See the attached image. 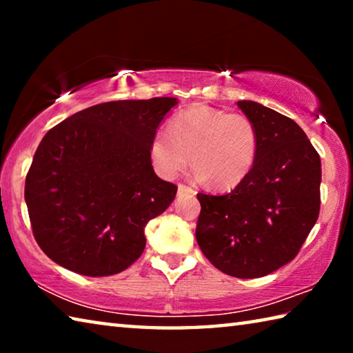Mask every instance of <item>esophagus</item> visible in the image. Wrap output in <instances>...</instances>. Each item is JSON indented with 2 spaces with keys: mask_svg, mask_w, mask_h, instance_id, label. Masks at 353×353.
I'll return each mask as SVG.
<instances>
[{
  "mask_svg": "<svg viewBox=\"0 0 353 353\" xmlns=\"http://www.w3.org/2000/svg\"><path fill=\"white\" fill-rule=\"evenodd\" d=\"M177 194H196V191L193 190V188H190V187H187V185H183V183H179L177 185Z\"/></svg>",
  "mask_w": 353,
  "mask_h": 353,
  "instance_id": "34e87169",
  "label": "esophagus"
}]
</instances>
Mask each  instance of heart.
Instances as JSON below:
<instances>
[{
	"label": "heart",
	"instance_id": "obj_1",
	"mask_svg": "<svg viewBox=\"0 0 353 353\" xmlns=\"http://www.w3.org/2000/svg\"><path fill=\"white\" fill-rule=\"evenodd\" d=\"M259 152L252 119L207 105H193L171 118L170 130H157L149 155L162 177L172 179L191 162L194 174L212 187L230 188L248 177Z\"/></svg>",
	"mask_w": 353,
	"mask_h": 353
}]
</instances>
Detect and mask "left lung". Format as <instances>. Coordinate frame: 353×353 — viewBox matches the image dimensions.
<instances>
[{
    "mask_svg": "<svg viewBox=\"0 0 353 353\" xmlns=\"http://www.w3.org/2000/svg\"><path fill=\"white\" fill-rule=\"evenodd\" d=\"M236 105L259 130V152L230 193L198 194L196 240L219 271L256 279L294 259L318 221L321 159L291 118L255 101Z\"/></svg>",
    "mask_w": 353,
    "mask_h": 353,
    "instance_id": "obj_1",
    "label": "left lung"
}]
</instances>
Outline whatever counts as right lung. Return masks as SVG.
Returning a JSON list of instances; mask_svg holds the SVG:
<instances>
[{"mask_svg": "<svg viewBox=\"0 0 353 353\" xmlns=\"http://www.w3.org/2000/svg\"><path fill=\"white\" fill-rule=\"evenodd\" d=\"M176 98L97 104L48 130L34 154L25 201L35 241L50 259L88 277L129 268L145 227L177 187L154 172L149 143Z\"/></svg>", "mask_w": 353, "mask_h": 353, "instance_id": "1", "label": "right lung"}]
</instances>
